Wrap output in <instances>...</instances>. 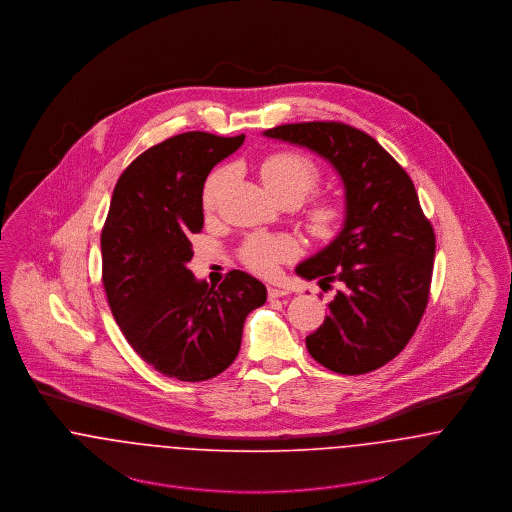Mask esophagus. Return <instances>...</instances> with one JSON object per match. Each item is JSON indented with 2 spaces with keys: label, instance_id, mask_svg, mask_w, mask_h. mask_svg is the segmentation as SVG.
<instances>
[{
  "label": "esophagus",
  "instance_id": "esophagus-1",
  "mask_svg": "<svg viewBox=\"0 0 512 512\" xmlns=\"http://www.w3.org/2000/svg\"><path fill=\"white\" fill-rule=\"evenodd\" d=\"M268 299H278V297H284L288 295L290 290L288 288H280V286H268Z\"/></svg>",
  "mask_w": 512,
  "mask_h": 512
}]
</instances>
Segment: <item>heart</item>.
Wrapping results in <instances>:
<instances>
[{"mask_svg":"<svg viewBox=\"0 0 512 512\" xmlns=\"http://www.w3.org/2000/svg\"><path fill=\"white\" fill-rule=\"evenodd\" d=\"M228 169H217L213 172L203 190V205L205 209H213L219 199L224 184L228 180ZM259 176L270 194L278 199L284 197H299L301 201L317 188L320 172L317 165L295 151H276L263 159L259 167ZM341 219V209L334 201H318L309 215L307 222L313 234L317 236H332L338 228ZM297 255V245L290 238H274V236H251L245 242L240 257L247 268L261 276L276 274L278 265L290 261Z\"/></svg>","mask_w":512,"mask_h":512,"instance_id":"1","label":"heart"}]
</instances>
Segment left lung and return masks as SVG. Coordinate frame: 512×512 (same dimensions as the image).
I'll use <instances>...</instances> for the list:
<instances>
[{"mask_svg": "<svg viewBox=\"0 0 512 512\" xmlns=\"http://www.w3.org/2000/svg\"><path fill=\"white\" fill-rule=\"evenodd\" d=\"M263 134L315 151L345 190L340 234L295 268L305 280L341 284L305 340L311 357L347 376L390 363L426 311L436 255L413 180L372 136L343 122L282 124Z\"/></svg>", "mask_w": 512, "mask_h": 512, "instance_id": "obj_1", "label": "left lung"}]
</instances>
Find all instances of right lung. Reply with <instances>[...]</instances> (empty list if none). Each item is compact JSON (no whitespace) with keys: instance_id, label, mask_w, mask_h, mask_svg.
I'll list each match as a JSON object with an SVG mask.
<instances>
[{"instance_id":"1","label":"right lung","mask_w":512,"mask_h":512,"mask_svg":"<svg viewBox=\"0 0 512 512\" xmlns=\"http://www.w3.org/2000/svg\"><path fill=\"white\" fill-rule=\"evenodd\" d=\"M184 132L149 147L122 172L101 230V278L111 313L132 349L182 382L215 378L234 363L245 317L267 288L242 270L219 288L197 280L190 236L203 228V184L244 144Z\"/></svg>"}]
</instances>
